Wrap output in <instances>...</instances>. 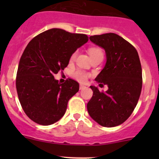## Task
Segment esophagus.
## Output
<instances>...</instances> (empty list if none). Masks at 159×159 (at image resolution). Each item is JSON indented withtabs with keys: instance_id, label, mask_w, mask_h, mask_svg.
<instances>
[{
	"instance_id": "esophagus-1",
	"label": "esophagus",
	"mask_w": 159,
	"mask_h": 159,
	"mask_svg": "<svg viewBox=\"0 0 159 159\" xmlns=\"http://www.w3.org/2000/svg\"><path fill=\"white\" fill-rule=\"evenodd\" d=\"M79 88H80V90H84V89L86 88V87H85L84 85H81H81H80Z\"/></svg>"
}]
</instances>
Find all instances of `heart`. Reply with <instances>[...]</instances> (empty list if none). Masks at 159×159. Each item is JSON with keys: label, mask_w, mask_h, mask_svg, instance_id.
Listing matches in <instances>:
<instances>
[{"label": "heart", "mask_w": 159, "mask_h": 159, "mask_svg": "<svg viewBox=\"0 0 159 159\" xmlns=\"http://www.w3.org/2000/svg\"><path fill=\"white\" fill-rule=\"evenodd\" d=\"M88 52L91 57H92V59L97 56L103 55L102 50V48H98V47H91V48L88 49ZM76 56H77V52L75 51V52H74L71 54L70 58H69L70 61H73L75 59ZM72 75L78 81L85 82L87 80L89 76H90V74L84 72V71L81 70V69H77V70L74 71L73 73H72Z\"/></svg>", "instance_id": "b5f03b06"}]
</instances>
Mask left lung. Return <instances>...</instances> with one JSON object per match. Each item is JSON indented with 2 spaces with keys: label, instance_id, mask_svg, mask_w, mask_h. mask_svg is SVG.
<instances>
[{
  "label": "left lung",
  "instance_id": "left-lung-1",
  "mask_svg": "<svg viewBox=\"0 0 159 159\" xmlns=\"http://www.w3.org/2000/svg\"><path fill=\"white\" fill-rule=\"evenodd\" d=\"M90 39L106 52V64L96 81L108 90L100 92L90 86L93 93L87 111L99 125L116 126L131 116L139 100L143 83L139 56L131 43L116 34L91 36Z\"/></svg>",
  "mask_w": 159,
  "mask_h": 159
}]
</instances>
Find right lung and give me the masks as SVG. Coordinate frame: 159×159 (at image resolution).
Segmentation results:
<instances>
[{
    "instance_id": "obj_1",
    "label": "right lung",
    "mask_w": 159,
    "mask_h": 159,
    "mask_svg": "<svg viewBox=\"0 0 159 159\" xmlns=\"http://www.w3.org/2000/svg\"><path fill=\"white\" fill-rule=\"evenodd\" d=\"M88 39L86 34L53 28L27 44L19 63L16 86L21 107L33 121L48 125L64 115L79 84L72 78L60 84L54 75L64 70L71 54Z\"/></svg>"
}]
</instances>
